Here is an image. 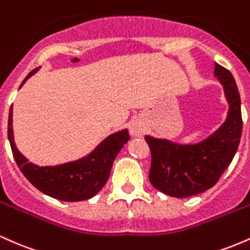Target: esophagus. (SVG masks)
Masks as SVG:
<instances>
[{"instance_id": "34e87169", "label": "esophagus", "mask_w": 250, "mask_h": 250, "mask_svg": "<svg viewBox=\"0 0 250 250\" xmlns=\"http://www.w3.org/2000/svg\"><path fill=\"white\" fill-rule=\"evenodd\" d=\"M145 133V128H143L142 125L140 123H133L130 127V134L133 136H141V135Z\"/></svg>"}]
</instances>
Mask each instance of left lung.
<instances>
[{
	"mask_svg": "<svg viewBox=\"0 0 250 250\" xmlns=\"http://www.w3.org/2000/svg\"><path fill=\"white\" fill-rule=\"evenodd\" d=\"M214 75L225 88L229 103L226 122L205 141L179 145L146 136L151 153L149 181L173 197H188L211 188L233 161L242 134L239 89L231 73L215 63Z\"/></svg>",
	"mask_w": 250,
	"mask_h": 250,
	"instance_id": "left-lung-1",
	"label": "left lung"
}]
</instances>
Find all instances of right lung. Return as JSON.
I'll return each mask as SVG.
<instances>
[{
	"label": "right lung",
	"mask_w": 250,
	"mask_h": 250,
	"mask_svg": "<svg viewBox=\"0 0 250 250\" xmlns=\"http://www.w3.org/2000/svg\"><path fill=\"white\" fill-rule=\"evenodd\" d=\"M37 69L28 74L22 82L27 81ZM13 104L8 119V139H9L14 159L20 170L34 187L43 194L61 201H83L93 197L101 190L110 175L114 160L125 143L130 139L128 129L119 131L103 141L89 156L79 161L60 165L56 167H39L28 161L17 150L13 136Z\"/></svg>",
	"instance_id": "1"
}]
</instances>
